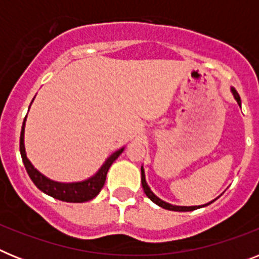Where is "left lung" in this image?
Masks as SVG:
<instances>
[{"label": "left lung", "instance_id": "1", "mask_svg": "<svg viewBox=\"0 0 259 259\" xmlns=\"http://www.w3.org/2000/svg\"><path fill=\"white\" fill-rule=\"evenodd\" d=\"M231 91H232L233 97H235V100L237 101V104L241 106V100H240V96H239V93L236 92V89L231 88ZM141 184H143V189H144V192H145L146 196H148V198H150L153 202L157 203L158 206H161V207H163V209H167V210H172V211H192V210H196V209H200V207L207 206V205H210V203L212 202V201H211V202L206 203V205H202V206H175V205H170V203L164 202V201H162L161 198H158L157 196H155V194L153 193L152 191H150L149 187H148V184H146L145 174H144L143 167H141Z\"/></svg>", "mask_w": 259, "mask_h": 259}]
</instances>
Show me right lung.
<instances>
[{
  "mask_svg": "<svg viewBox=\"0 0 259 259\" xmlns=\"http://www.w3.org/2000/svg\"><path fill=\"white\" fill-rule=\"evenodd\" d=\"M24 125H26V118H24V122H23L22 132H20L19 149L27 174L29 175L33 184L40 191L49 194L53 198L65 201V202H85V201H91L92 198H95L101 192L102 187H104L110 166L113 164V162L124 150V148H122V149H119L115 153H113V154L107 158L106 162L102 164V167L98 170V172L95 176H92V178H89L88 180H84V182L79 183H57L48 179L47 176L38 172L35 167L32 166L31 162L28 161V158L26 155V149H24Z\"/></svg>",
  "mask_w": 259,
  "mask_h": 259,
  "instance_id": "right-lung-1",
  "label": "right lung"
}]
</instances>
